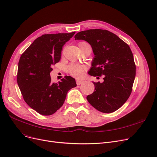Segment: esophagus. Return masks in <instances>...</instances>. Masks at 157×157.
I'll list each match as a JSON object with an SVG mask.
<instances>
[{"label": "esophagus", "instance_id": "34e87169", "mask_svg": "<svg viewBox=\"0 0 157 157\" xmlns=\"http://www.w3.org/2000/svg\"><path fill=\"white\" fill-rule=\"evenodd\" d=\"M76 82H77V85H80V84H82L84 82V80H82V79L77 78V79H76Z\"/></svg>", "mask_w": 157, "mask_h": 157}]
</instances>
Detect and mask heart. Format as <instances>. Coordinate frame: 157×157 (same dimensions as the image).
I'll return each mask as SVG.
<instances>
[{
	"label": "heart",
	"mask_w": 157,
	"mask_h": 157,
	"mask_svg": "<svg viewBox=\"0 0 157 157\" xmlns=\"http://www.w3.org/2000/svg\"><path fill=\"white\" fill-rule=\"evenodd\" d=\"M89 44L86 42H80L78 43L79 48H82L85 46H88ZM85 70V67L77 64L72 63L67 67V71L74 77H80L82 75Z\"/></svg>",
	"instance_id": "obj_1"
}]
</instances>
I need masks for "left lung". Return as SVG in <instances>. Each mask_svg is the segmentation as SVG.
<instances>
[{
  "instance_id": "1",
  "label": "left lung",
  "mask_w": 157,
  "mask_h": 157,
  "mask_svg": "<svg viewBox=\"0 0 157 157\" xmlns=\"http://www.w3.org/2000/svg\"><path fill=\"white\" fill-rule=\"evenodd\" d=\"M75 40H84L91 45L95 57L88 73L104 75V82H94L95 91L87 96V101L99 111L114 112L127 101L132 91L136 66L127 44L105 29L80 31Z\"/></svg>"
}]
</instances>
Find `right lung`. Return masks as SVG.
Masks as SVG:
<instances>
[{"instance_id":"right-lung-1","label":"right lung","mask_w":157,"mask_h":157,"mask_svg":"<svg viewBox=\"0 0 157 157\" xmlns=\"http://www.w3.org/2000/svg\"><path fill=\"white\" fill-rule=\"evenodd\" d=\"M42 35L35 39L21 55L18 65L17 84L24 101L42 115H51L63 105L68 91L77 86L75 79L65 76L52 83V65L60 60L65 43L75 35Z\"/></svg>"}]
</instances>
